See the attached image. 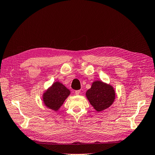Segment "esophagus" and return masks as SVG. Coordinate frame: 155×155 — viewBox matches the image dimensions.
Returning <instances> with one entry per match:
<instances>
[{"label": "esophagus", "mask_w": 155, "mask_h": 155, "mask_svg": "<svg viewBox=\"0 0 155 155\" xmlns=\"http://www.w3.org/2000/svg\"><path fill=\"white\" fill-rule=\"evenodd\" d=\"M79 93H80V91H79V90H78V91H75V94H76V95H79Z\"/></svg>", "instance_id": "1"}]
</instances>
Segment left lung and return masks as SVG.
Masks as SVG:
<instances>
[{"label": "left lung", "mask_w": 155, "mask_h": 155, "mask_svg": "<svg viewBox=\"0 0 155 155\" xmlns=\"http://www.w3.org/2000/svg\"><path fill=\"white\" fill-rule=\"evenodd\" d=\"M86 96L94 109L100 112L112 104L115 100V92L110 85L101 81H96L87 91Z\"/></svg>", "instance_id": "8db88e82"}]
</instances>
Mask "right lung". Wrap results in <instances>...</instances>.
Instances as JSON below:
<instances>
[{
    "instance_id": "1",
    "label": "right lung",
    "mask_w": 155,
    "mask_h": 155,
    "mask_svg": "<svg viewBox=\"0 0 155 155\" xmlns=\"http://www.w3.org/2000/svg\"><path fill=\"white\" fill-rule=\"evenodd\" d=\"M70 93V91L62 83L59 81L55 82L44 93L43 97L44 104L49 109L55 111L58 110Z\"/></svg>"
}]
</instances>
